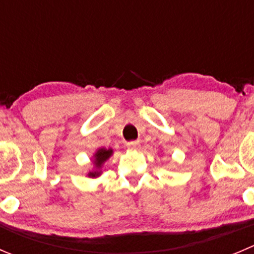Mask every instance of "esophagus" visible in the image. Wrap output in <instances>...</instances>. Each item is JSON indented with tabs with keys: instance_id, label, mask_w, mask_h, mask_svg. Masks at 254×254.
I'll use <instances>...</instances> for the list:
<instances>
[{
	"instance_id": "34e87169",
	"label": "esophagus",
	"mask_w": 254,
	"mask_h": 254,
	"mask_svg": "<svg viewBox=\"0 0 254 254\" xmlns=\"http://www.w3.org/2000/svg\"><path fill=\"white\" fill-rule=\"evenodd\" d=\"M127 147H129V149L136 150L137 147H139V141H130V142H127Z\"/></svg>"
}]
</instances>
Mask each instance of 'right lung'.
<instances>
[{
    "mask_svg": "<svg viewBox=\"0 0 254 254\" xmlns=\"http://www.w3.org/2000/svg\"><path fill=\"white\" fill-rule=\"evenodd\" d=\"M112 155H113V149H105V147H100V149H98L97 151H95L94 156H93V159H94L93 160V162H94V166L97 170H95V171H90L89 174H88V176L89 177L99 176L100 171H98V170L103 166V164H104V162L107 161Z\"/></svg>",
    "mask_w": 254,
    "mask_h": 254,
    "instance_id": "1",
    "label": "right lung"
}]
</instances>
